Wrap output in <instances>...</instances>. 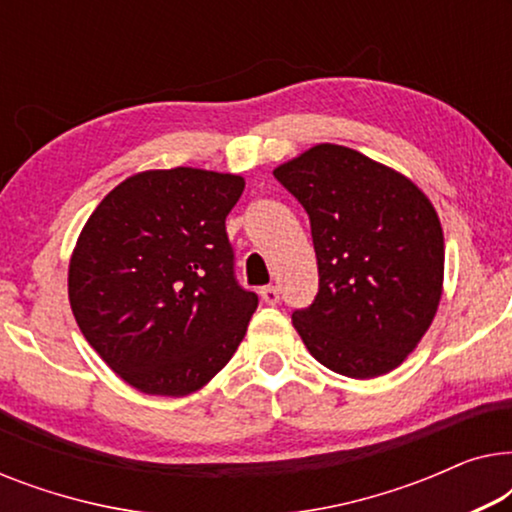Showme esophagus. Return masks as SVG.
I'll return each instance as SVG.
<instances>
[{"instance_id":"esophagus-1","label":"esophagus","mask_w":512,"mask_h":512,"mask_svg":"<svg viewBox=\"0 0 512 512\" xmlns=\"http://www.w3.org/2000/svg\"><path fill=\"white\" fill-rule=\"evenodd\" d=\"M261 298H263V303L277 305V303H279V291H277V286H263V289H261Z\"/></svg>"}]
</instances>
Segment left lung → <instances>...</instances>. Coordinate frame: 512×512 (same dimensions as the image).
<instances>
[{
    "label": "left lung",
    "instance_id": "1",
    "mask_svg": "<svg viewBox=\"0 0 512 512\" xmlns=\"http://www.w3.org/2000/svg\"><path fill=\"white\" fill-rule=\"evenodd\" d=\"M272 174L305 207L317 251L319 293L291 317L307 352L354 380L391 373L443 296L436 207L405 174L340 144L312 146Z\"/></svg>",
    "mask_w": 512,
    "mask_h": 512
}]
</instances>
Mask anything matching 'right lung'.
Here are the masks:
<instances>
[{"mask_svg":"<svg viewBox=\"0 0 512 512\" xmlns=\"http://www.w3.org/2000/svg\"><path fill=\"white\" fill-rule=\"evenodd\" d=\"M244 177L146 170L90 214L69 258V305L100 359L149 396L205 387L247 333L258 296L237 286L226 216Z\"/></svg>","mask_w":512,"mask_h":512,"instance_id":"right-lung-1","label":"right lung"}]
</instances>
